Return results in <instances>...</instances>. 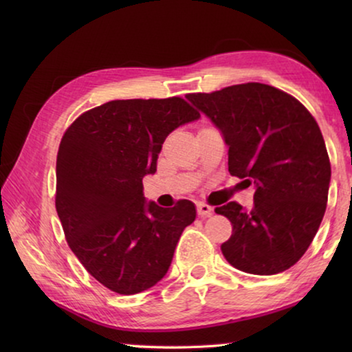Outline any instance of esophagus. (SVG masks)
<instances>
[{
  "label": "esophagus",
  "mask_w": 352,
  "mask_h": 352,
  "mask_svg": "<svg viewBox=\"0 0 352 352\" xmlns=\"http://www.w3.org/2000/svg\"><path fill=\"white\" fill-rule=\"evenodd\" d=\"M197 213H199L200 218H208V216L213 214V208L206 204H197Z\"/></svg>",
  "instance_id": "obj_1"
}]
</instances>
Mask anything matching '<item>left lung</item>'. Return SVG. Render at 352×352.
Instances as JSON below:
<instances>
[{"mask_svg":"<svg viewBox=\"0 0 352 352\" xmlns=\"http://www.w3.org/2000/svg\"><path fill=\"white\" fill-rule=\"evenodd\" d=\"M229 147V173L254 184L252 210L214 211L232 223L221 245L240 271L272 276L306 253L324 218L331 168L320 128L300 100L274 86L243 83L187 94Z\"/></svg>","mask_w":352,"mask_h":352,"instance_id":"obj_1","label":"left lung"}]
</instances>
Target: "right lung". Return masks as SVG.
<instances>
[{
	"label": "right lung",
	"instance_id": "1",
	"mask_svg": "<svg viewBox=\"0 0 352 352\" xmlns=\"http://www.w3.org/2000/svg\"><path fill=\"white\" fill-rule=\"evenodd\" d=\"M200 113L184 99L110 100L80 115L57 152L56 210L72 252L96 280L120 295L160 282L195 205L162 208L144 197L162 144Z\"/></svg>",
	"mask_w": 352,
	"mask_h": 352
}]
</instances>
